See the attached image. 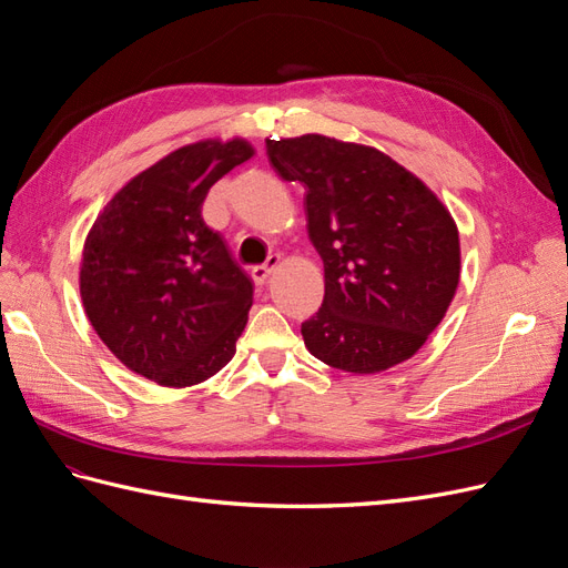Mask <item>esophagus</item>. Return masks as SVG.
<instances>
[{"label":"esophagus","mask_w":568,"mask_h":568,"mask_svg":"<svg viewBox=\"0 0 568 568\" xmlns=\"http://www.w3.org/2000/svg\"><path fill=\"white\" fill-rule=\"evenodd\" d=\"M277 265H280V255H270L263 265H255V267L251 270L253 282H255V284H265L270 274H272L274 270H277Z\"/></svg>","instance_id":"34e87169"}]
</instances>
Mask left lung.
I'll return each mask as SVG.
<instances>
[{
	"mask_svg": "<svg viewBox=\"0 0 568 568\" xmlns=\"http://www.w3.org/2000/svg\"><path fill=\"white\" fill-rule=\"evenodd\" d=\"M282 180L305 186L307 236L324 263V301L301 324L324 365L374 374L415 355L459 284L450 211L374 146L324 134L267 140Z\"/></svg>",
	"mask_w": 568,
	"mask_h": 568,
	"instance_id": "obj_1",
	"label": "left lung"
}]
</instances>
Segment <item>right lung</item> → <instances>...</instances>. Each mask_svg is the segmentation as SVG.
Segmentation results:
<instances>
[{
    "label": "right lung",
    "instance_id": "obj_1",
    "mask_svg": "<svg viewBox=\"0 0 568 568\" xmlns=\"http://www.w3.org/2000/svg\"><path fill=\"white\" fill-rule=\"evenodd\" d=\"M253 153L239 136L180 146L132 178L94 220L80 263L82 305L134 374L184 388L234 357L253 282L205 225L201 205Z\"/></svg>",
    "mask_w": 568,
    "mask_h": 568
}]
</instances>
